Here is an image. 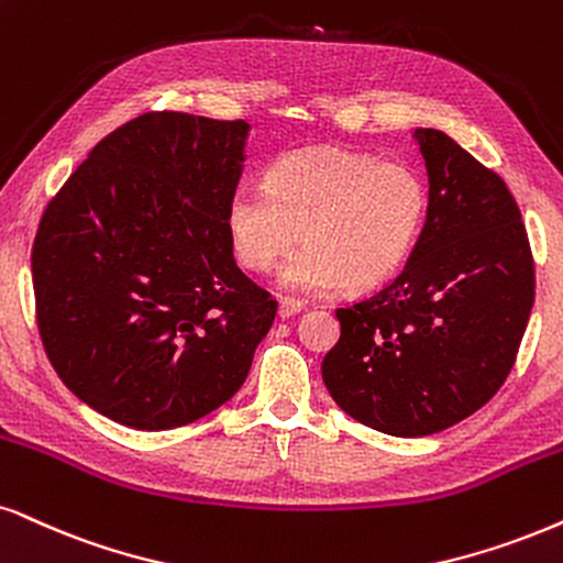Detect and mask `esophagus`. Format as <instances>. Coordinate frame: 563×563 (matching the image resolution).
Wrapping results in <instances>:
<instances>
[{
	"instance_id": "34e87169",
	"label": "esophagus",
	"mask_w": 563,
	"mask_h": 563,
	"mask_svg": "<svg viewBox=\"0 0 563 563\" xmlns=\"http://www.w3.org/2000/svg\"><path fill=\"white\" fill-rule=\"evenodd\" d=\"M298 311H303L301 301H296V298H280V306H277V314H280V319L296 317Z\"/></svg>"
}]
</instances>
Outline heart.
Returning <instances> with one entry per match:
<instances>
[{
	"instance_id": "b5f03b06",
	"label": "heart",
	"mask_w": 563,
	"mask_h": 563,
	"mask_svg": "<svg viewBox=\"0 0 563 563\" xmlns=\"http://www.w3.org/2000/svg\"><path fill=\"white\" fill-rule=\"evenodd\" d=\"M429 191L397 161L317 147L280 155L265 189L241 187L225 210L231 249L241 265L265 273L283 267L280 286L324 294L334 286L368 290L393 277L421 239Z\"/></svg>"
}]
</instances>
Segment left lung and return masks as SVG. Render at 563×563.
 Segmentation results:
<instances>
[{"mask_svg": "<svg viewBox=\"0 0 563 563\" xmlns=\"http://www.w3.org/2000/svg\"><path fill=\"white\" fill-rule=\"evenodd\" d=\"M429 212L408 265L374 296L338 309L322 361L332 400L393 437H429L473 416L515 366L536 262L499 174L439 130H416Z\"/></svg>", "mask_w": 563, "mask_h": 563, "instance_id": "8db88e82", "label": "left lung"}]
</instances>
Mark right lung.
Listing matches in <instances>:
<instances>
[{"label":"right lung","instance_id":"1","mask_svg":"<svg viewBox=\"0 0 563 563\" xmlns=\"http://www.w3.org/2000/svg\"><path fill=\"white\" fill-rule=\"evenodd\" d=\"M244 119L151 111L92 147L41 216L35 322L85 405L140 431L187 426L244 384L277 301L225 229Z\"/></svg>","mask_w":563,"mask_h":563}]
</instances>
